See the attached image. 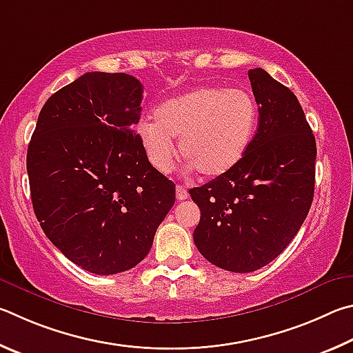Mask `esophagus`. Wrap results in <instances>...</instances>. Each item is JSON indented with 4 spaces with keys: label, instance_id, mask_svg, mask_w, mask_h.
I'll list each match as a JSON object with an SVG mask.
<instances>
[{
    "label": "esophagus",
    "instance_id": "1",
    "mask_svg": "<svg viewBox=\"0 0 353 353\" xmlns=\"http://www.w3.org/2000/svg\"><path fill=\"white\" fill-rule=\"evenodd\" d=\"M188 196H189V194H188L186 188H183V186H180V184H178V186H176V200L183 201V200H186Z\"/></svg>",
    "mask_w": 353,
    "mask_h": 353
}]
</instances>
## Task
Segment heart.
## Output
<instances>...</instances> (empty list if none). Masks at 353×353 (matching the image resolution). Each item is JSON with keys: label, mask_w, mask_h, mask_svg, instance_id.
<instances>
[{"label": "heart", "mask_w": 353, "mask_h": 353, "mask_svg": "<svg viewBox=\"0 0 353 353\" xmlns=\"http://www.w3.org/2000/svg\"><path fill=\"white\" fill-rule=\"evenodd\" d=\"M138 125L145 158L154 170H172L176 157L173 139L189 167L215 178L231 172L248 152L254 138L259 107L243 88L200 86L178 97L167 99Z\"/></svg>", "instance_id": "obj_1"}]
</instances>
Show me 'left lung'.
<instances>
[{
    "instance_id": "left-lung-1",
    "label": "left lung",
    "mask_w": 353,
    "mask_h": 353,
    "mask_svg": "<svg viewBox=\"0 0 353 353\" xmlns=\"http://www.w3.org/2000/svg\"><path fill=\"white\" fill-rule=\"evenodd\" d=\"M259 128L231 172L189 190L201 219L195 246L215 267L251 273L281 254L310 211L316 141L292 90L250 70Z\"/></svg>"
}]
</instances>
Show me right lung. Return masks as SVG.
<instances>
[{
  "label": "right lung",
  "instance_id": "1",
  "mask_svg": "<svg viewBox=\"0 0 353 353\" xmlns=\"http://www.w3.org/2000/svg\"><path fill=\"white\" fill-rule=\"evenodd\" d=\"M142 85L86 72L48 99L28 147L30 199L46 237L79 267L108 276L138 265L175 203L134 125Z\"/></svg>",
  "mask_w": 353,
  "mask_h": 353
}]
</instances>
